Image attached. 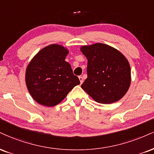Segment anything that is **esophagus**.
Returning <instances> with one entry per match:
<instances>
[{"label":"esophagus","instance_id":"1","mask_svg":"<svg viewBox=\"0 0 154 154\" xmlns=\"http://www.w3.org/2000/svg\"><path fill=\"white\" fill-rule=\"evenodd\" d=\"M79 82H80V84H82V82H83V77H82V76H79Z\"/></svg>","mask_w":154,"mask_h":154}]
</instances>
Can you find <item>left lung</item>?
<instances>
[{"label": "left lung", "mask_w": 154, "mask_h": 154, "mask_svg": "<svg viewBox=\"0 0 154 154\" xmlns=\"http://www.w3.org/2000/svg\"><path fill=\"white\" fill-rule=\"evenodd\" d=\"M88 59V78L81 88L94 100L110 104L121 99L131 85V66L125 57L115 48L96 43L82 46Z\"/></svg>", "instance_id": "8db88e82"}]
</instances>
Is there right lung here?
Masks as SVG:
<instances>
[{
    "mask_svg": "<svg viewBox=\"0 0 154 154\" xmlns=\"http://www.w3.org/2000/svg\"><path fill=\"white\" fill-rule=\"evenodd\" d=\"M68 53L63 46L51 44L41 49L28 64L26 84L31 97L40 105H58L80 83L65 61Z\"/></svg>",
    "mask_w": 154,
    "mask_h": 154,
    "instance_id": "right-lung-1",
    "label": "right lung"
}]
</instances>
